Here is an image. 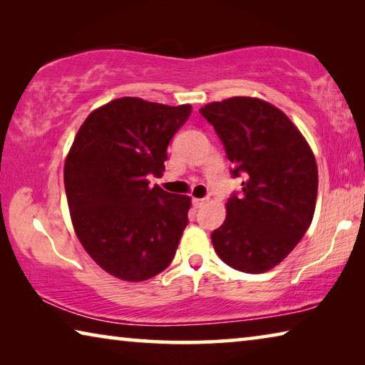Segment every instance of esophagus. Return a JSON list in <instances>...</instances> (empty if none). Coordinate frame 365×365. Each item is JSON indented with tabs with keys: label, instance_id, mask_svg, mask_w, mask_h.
Wrapping results in <instances>:
<instances>
[{
	"label": "esophagus",
	"instance_id": "34e87169",
	"mask_svg": "<svg viewBox=\"0 0 365 365\" xmlns=\"http://www.w3.org/2000/svg\"><path fill=\"white\" fill-rule=\"evenodd\" d=\"M206 197H193V200H191V202H193V206L196 207V209H200V207H202L206 205Z\"/></svg>",
	"mask_w": 365,
	"mask_h": 365
}]
</instances>
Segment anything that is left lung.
<instances>
[{"label":"left lung","mask_w":365,"mask_h":365,"mask_svg":"<svg viewBox=\"0 0 365 365\" xmlns=\"http://www.w3.org/2000/svg\"><path fill=\"white\" fill-rule=\"evenodd\" d=\"M242 193L227 201V217L211 238L230 267L261 274L282 262L304 237L317 200V164L294 123L257 98L233 96L206 104Z\"/></svg>","instance_id":"1"}]
</instances>
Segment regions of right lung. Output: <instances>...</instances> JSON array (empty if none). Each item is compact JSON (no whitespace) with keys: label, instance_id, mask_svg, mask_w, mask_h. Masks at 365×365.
<instances>
[{"label":"right lung","instance_id":"obj_1","mask_svg":"<svg viewBox=\"0 0 365 365\" xmlns=\"http://www.w3.org/2000/svg\"><path fill=\"white\" fill-rule=\"evenodd\" d=\"M191 114L119 98L78 128L64 164V187L80 243L108 274L143 282L168 269L188 225L191 200L148 187L160 177L168 146Z\"/></svg>","mask_w":365,"mask_h":365}]
</instances>
